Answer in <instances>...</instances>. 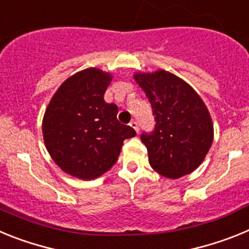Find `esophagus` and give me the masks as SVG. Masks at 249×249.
Listing matches in <instances>:
<instances>
[{
    "mask_svg": "<svg viewBox=\"0 0 249 249\" xmlns=\"http://www.w3.org/2000/svg\"><path fill=\"white\" fill-rule=\"evenodd\" d=\"M129 126H131L132 128L135 129V131L137 132V133H138V131H140V127H138V123H137V121L132 120L131 122H129Z\"/></svg>",
    "mask_w": 249,
    "mask_h": 249,
    "instance_id": "1",
    "label": "esophagus"
}]
</instances>
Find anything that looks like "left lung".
Masks as SVG:
<instances>
[{
  "label": "left lung",
  "instance_id": "1",
  "mask_svg": "<svg viewBox=\"0 0 249 249\" xmlns=\"http://www.w3.org/2000/svg\"><path fill=\"white\" fill-rule=\"evenodd\" d=\"M133 77L156 121L153 132L141 135L151 167L173 179L193 172L213 142V123L202 98L182 78L163 70Z\"/></svg>",
  "mask_w": 249,
  "mask_h": 249
}]
</instances>
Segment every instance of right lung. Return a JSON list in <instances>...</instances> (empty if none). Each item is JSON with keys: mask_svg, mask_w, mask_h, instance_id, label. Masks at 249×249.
Segmentation results:
<instances>
[{"mask_svg": "<svg viewBox=\"0 0 249 249\" xmlns=\"http://www.w3.org/2000/svg\"><path fill=\"white\" fill-rule=\"evenodd\" d=\"M111 81L96 67L77 72L59 86L43 116V141L54 163L85 181L107 172L123 141L136 136L117 120V106L103 98Z\"/></svg>", "mask_w": 249, "mask_h": 249, "instance_id": "obj_1", "label": "right lung"}]
</instances>
